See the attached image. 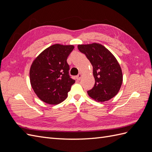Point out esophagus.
<instances>
[{
  "label": "esophagus",
  "mask_w": 152,
  "mask_h": 152,
  "mask_svg": "<svg viewBox=\"0 0 152 152\" xmlns=\"http://www.w3.org/2000/svg\"><path fill=\"white\" fill-rule=\"evenodd\" d=\"M81 77H82V74H81V73H79V74H78V75H77L76 79H77V80H79L81 79Z\"/></svg>",
  "instance_id": "obj_1"
}]
</instances>
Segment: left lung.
Returning a JSON list of instances; mask_svg holds the SVG:
<instances>
[{"label": "left lung", "instance_id": "1", "mask_svg": "<svg viewBox=\"0 0 152 152\" xmlns=\"http://www.w3.org/2000/svg\"><path fill=\"white\" fill-rule=\"evenodd\" d=\"M93 67L94 87L87 91L91 98L103 102L113 98L122 86L123 76L116 58L103 45L97 43L79 45Z\"/></svg>", "mask_w": 152, "mask_h": 152}]
</instances>
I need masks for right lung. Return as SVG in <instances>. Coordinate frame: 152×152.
Wrapping results in <instances>:
<instances>
[{
  "label": "right lung",
  "instance_id": "1",
  "mask_svg": "<svg viewBox=\"0 0 152 152\" xmlns=\"http://www.w3.org/2000/svg\"><path fill=\"white\" fill-rule=\"evenodd\" d=\"M74 49L72 45L54 44L41 53L32 63L30 80L39 98L50 104L65 100L75 80L69 75L67 63L69 54Z\"/></svg>",
  "mask_w": 152,
  "mask_h": 152
}]
</instances>
